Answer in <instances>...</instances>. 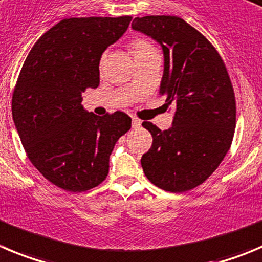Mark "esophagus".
Returning a JSON list of instances; mask_svg holds the SVG:
<instances>
[{
  "label": "esophagus",
  "mask_w": 262,
  "mask_h": 262,
  "mask_svg": "<svg viewBox=\"0 0 262 262\" xmlns=\"http://www.w3.org/2000/svg\"><path fill=\"white\" fill-rule=\"evenodd\" d=\"M141 125H142V120L137 119V117H133V119H132V126H133V128H139Z\"/></svg>",
  "instance_id": "obj_1"
}]
</instances>
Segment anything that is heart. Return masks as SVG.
Listing matches in <instances>:
<instances>
[{"label": "heart", "instance_id": "obj_1", "mask_svg": "<svg viewBox=\"0 0 262 262\" xmlns=\"http://www.w3.org/2000/svg\"><path fill=\"white\" fill-rule=\"evenodd\" d=\"M151 49L155 48H154L147 40H143V38H136V40L130 43V50L132 53H133V55H139V54L146 53V51L151 50Z\"/></svg>", "mask_w": 262, "mask_h": 262}]
</instances>
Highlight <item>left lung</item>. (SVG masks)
Instances as JSON below:
<instances>
[{
    "mask_svg": "<svg viewBox=\"0 0 262 262\" xmlns=\"http://www.w3.org/2000/svg\"><path fill=\"white\" fill-rule=\"evenodd\" d=\"M132 28L161 45L159 93L167 97V106H176L167 130L142 123L152 136L141 159L143 172L165 191H189L217 169L233 142L236 104L226 66L214 46L178 16L136 18Z\"/></svg>",
    "mask_w": 262,
    "mask_h": 262,
    "instance_id": "8db88e82",
    "label": "left lung"
}]
</instances>
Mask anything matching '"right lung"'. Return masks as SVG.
<instances>
[{"label": "right lung", "mask_w": 262, "mask_h": 262, "mask_svg": "<svg viewBox=\"0 0 262 262\" xmlns=\"http://www.w3.org/2000/svg\"><path fill=\"white\" fill-rule=\"evenodd\" d=\"M130 20L63 19L38 38L19 73L11 110L21 145L36 169L66 191L103 182L115 143L132 126L124 112L97 116L81 104L82 93L99 85L102 54Z\"/></svg>", "instance_id": "obj_1"}]
</instances>
